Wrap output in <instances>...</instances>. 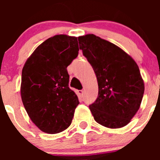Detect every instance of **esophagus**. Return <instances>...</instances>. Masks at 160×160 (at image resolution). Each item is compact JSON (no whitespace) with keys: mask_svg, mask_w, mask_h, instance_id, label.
Segmentation results:
<instances>
[{"mask_svg":"<svg viewBox=\"0 0 160 160\" xmlns=\"http://www.w3.org/2000/svg\"><path fill=\"white\" fill-rule=\"evenodd\" d=\"M77 93H78L79 96H80V97H83V90H77Z\"/></svg>","mask_w":160,"mask_h":160,"instance_id":"obj_1","label":"esophagus"}]
</instances>
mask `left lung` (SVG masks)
<instances>
[{"label": "left lung", "mask_w": 160, "mask_h": 160, "mask_svg": "<svg viewBox=\"0 0 160 160\" xmlns=\"http://www.w3.org/2000/svg\"><path fill=\"white\" fill-rule=\"evenodd\" d=\"M78 40L98 83V98L89 106L93 118L109 128L125 126L139 109L144 94L138 65L118 46L93 34Z\"/></svg>", "instance_id": "obj_1"}]
</instances>
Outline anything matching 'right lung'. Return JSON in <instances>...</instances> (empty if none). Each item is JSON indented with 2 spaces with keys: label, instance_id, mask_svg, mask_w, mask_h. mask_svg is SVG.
<instances>
[{
  "label": "right lung",
  "instance_id": "obj_1",
  "mask_svg": "<svg viewBox=\"0 0 160 160\" xmlns=\"http://www.w3.org/2000/svg\"><path fill=\"white\" fill-rule=\"evenodd\" d=\"M77 37L57 35L38 46L22 72V103L34 124L48 134L70 125L79 102L69 88L67 67L78 56Z\"/></svg>",
  "mask_w": 160,
  "mask_h": 160
}]
</instances>
